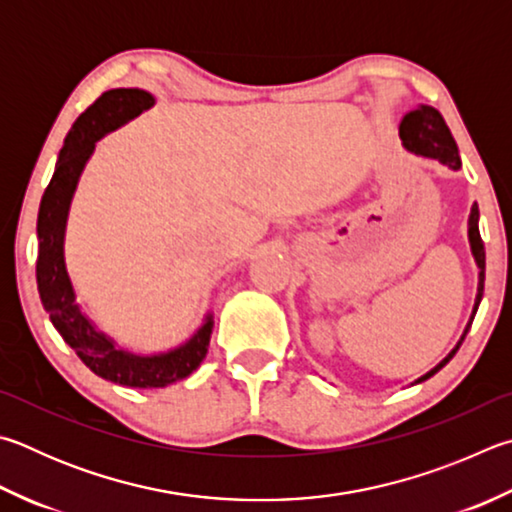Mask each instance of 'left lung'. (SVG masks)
I'll use <instances>...</instances> for the list:
<instances>
[{
    "label": "left lung",
    "instance_id": "obj_1",
    "mask_svg": "<svg viewBox=\"0 0 512 512\" xmlns=\"http://www.w3.org/2000/svg\"><path fill=\"white\" fill-rule=\"evenodd\" d=\"M398 136H401L403 147H405L407 152L418 154V156H425V159H436L439 163L448 165L450 170H459V167H461L459 147H457V143H454V138L450 134L448 125H445L443 116L434 107L418 105L416 109L410 111V114H405V118L401 120V125H398ZM468 239H470L472 257H475L477 268H479L477 297H475V306H472L470 320L466 324V329H463L459 342H457V345H454V349L439 362V365L427 371L425 376L418 378L416 383H423V380L432 378L436 371L443 369L454 358V353L459 351L461 342L466 340V333L470 331V324H472V320H475L477 309H479V304H481L483 280H486V250H483V241H481V235H479V206H477V203H472V208H470Z\"/></svg>",
    "mask_w": 512,
    "mask_h": 512
}]
</instances>
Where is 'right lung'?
Masks as SVG:
<instances>
[{"label":"right lung","mask_w":512,"mask_h":512,"mask_svg":"<svg viewBox=\"0 0 512 512\" xmlns=\"http://www.w3.org/2000/svg\"><path fill=\"white\" fill-rule=\"evenodd\" d=\"M154 102L150 91L111 89L85 114H80L64 138L53 179L44 190L40 212H37V244H40L35 264L37 291L55 331L96 376L136 389L167 387L176 380L188 378L208 353L212 324H215L212 313H206L203 324L194 331L192 338L170 351L141 356V353L120 349L114 338L98 331L96 324L80 309L76 288L67 271V259H64V239H67L73 194H76L82 170L96 150V143L105 134L125 125L127 120L154 107Z\"/></svg>","instance_id":"right-lung-1"}]
</instances>
